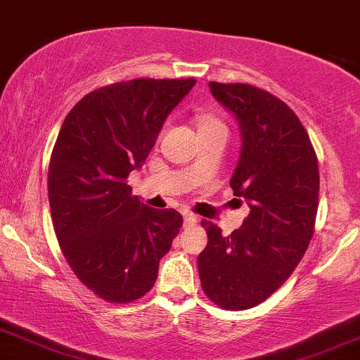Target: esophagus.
Segmentation results:
<instances>
[{"label":"esophagus","mask_w":360,"mask_h":360,"mask_svg":"<svg viewBox=\"0 0 360 360\" xmlns=\"http://www.w3.org/2000/svg\"><path fill=\"white\" fill-rule=\"evenodd\" d=\"M198 223V217L193 213H184V226H194Z\"/></svg>","instance_id":"esophagus-1"}]
</instances>
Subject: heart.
Listing matches in <instances>:
<instances>
[{
    "label": "heart",
    "mask_w": 360,
    "mask_h": 360,
    "mask_svg": "<svg viewBox=\"0 0 360 360\" xmlns=\"http://www.w3.org/2000/svg\"><path fill=\"white\" fill-rule=\"evenodd\" d=\"M196 127L198 131H200V137L203 135H212V134H218V131H223L226 134V125L223 123V120L220 117H217L214 113H210V111H203L196 117Z\"/></svg>",
    "instance_id": "1"
}]
</instances>
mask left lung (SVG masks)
Wrapping results in <instances>:
<instances>
[{"label":"left lung","mask_w":360,"mask_h":360,"mask_svg":"<svg viewBox=\"0 0 360 360\" xmlns=\"http://www.w3.org/2000/svg\"><path fill=\"white\" fill-rule=\"evenodd\" d=\"M233 111L242 150L230 188L250 213L229 237L201 221L208 243L198 257L201 288L223 309H249L283 286L307 252L318 210V159L307 128L283 100L250 84L210 82Z\"/></svg>","instance_id":"left-lung-1"}]
</instances>
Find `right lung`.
Listing matches in <instances>:
<instances>
[{
  "label": "right lung",
  "mask_w": 360,
  "mask_h": 360,
  "mask_svg": "<svg viewBox=\"0 0 360 360\" xmlns=\"http://www.w3.org/2000/svg\"><path fill=\"white\" fill-rule=\"evenodd\" d=\"M194 84L193 77H140L103 86L74 105L57 135L49 164L56 237L77 279L108 303L150 291L183 226L176 210L131 196L127 179Z\"/></svg>",
  "instance_id": "1"
}]
</instances>
